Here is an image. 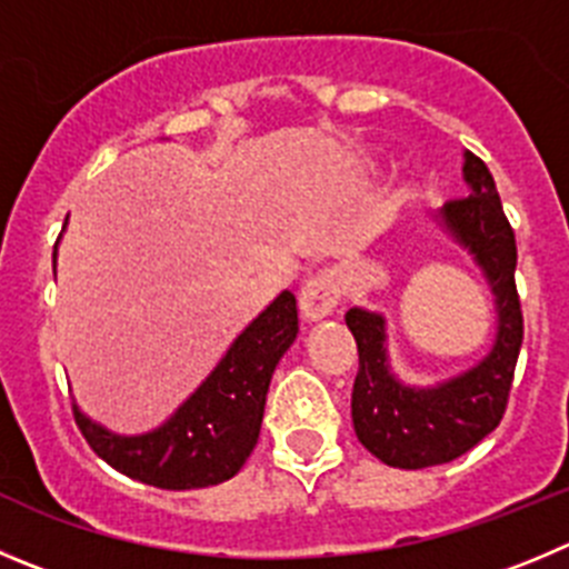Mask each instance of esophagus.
Instances as JSON below:
<instances>
[{
    "label": "esophagus",
    "mask_w": 569,
    "mask_h": 569,
    "mask_svg": "<svg viewBox=\"0 0 569 569\" xmlns=\"http://www.w3.org/2000/svg\"><path fill=\"white\" fill-rule=\"evenodd\" d=\"M339 297H342V283H339V274L333 269L315 274L309 283L302 286L300 291V315L302 320L317 322L326 320L333 309H337Z\"/></svg>",
    "instance_id": "34e87169"
}]
</instances>
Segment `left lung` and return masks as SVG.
I'll list each match as a JSON object with an SVG mask.
<instances>
[{"label": "left lung", "mask_w": 569, "mask_h": 569, "mask_svg": "<svg viewBox=\"0 0 569 569\" xmlns=\"http://www.w3.org/2000/svg\"><path fill=\"white\" fill-rule=\"evenodd\" d=\"M463 159L469 196L443 204L435 221L471 254L491 286L497 311L491 350L452 379L429 387L405 385L390 368L385 317L368 309L345 315L359 350L350 396L353 429L365 449L392 469L449 463L493 432L506 412L522 348V309L513 283L517 238L486 162L471 151Z\"/></svg>", "instance_id": "obj_1"}]
</instances>
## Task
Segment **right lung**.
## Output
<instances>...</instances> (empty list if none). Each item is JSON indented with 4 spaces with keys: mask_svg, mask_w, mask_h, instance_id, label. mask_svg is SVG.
<instances>
[{
    "mask_svg": "<svg viewBox=\"0 0 569 569\" xmlns=\"http://www.w3.org/2000/svg\"><path fill=\"white\" fill-rule=\"evenodd\" d=\"M56 258V254H52ZM297 337V300L280 291L227 348L221 362L164 423L142 435H117L76 410L94 455L146 486L184 491L219 486L252 455L269 381Z\"/></svg>",
    "mask_w": 569,
    "mask_h": 569,
    "instance_id": "1",
    "label": "right lung"
}]
</instances>
